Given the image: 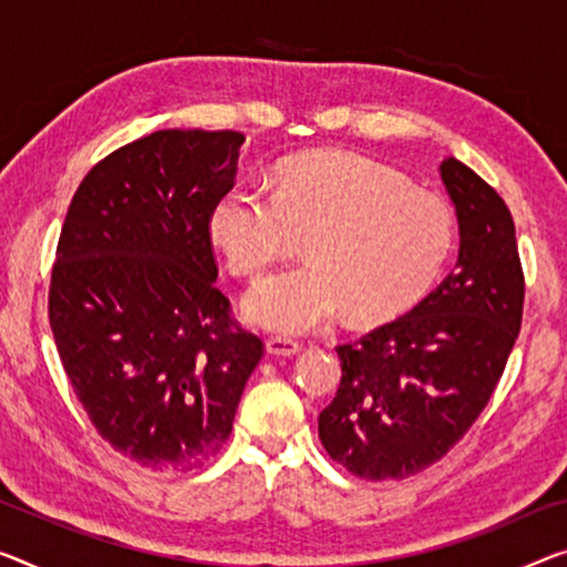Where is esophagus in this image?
Listing matches in <instances>:
<instances>
[{"instance_id":"obj_1","label":"esophagus","mask_w":567,"mask_h":567,"mask_svg":"<svg viewBox=\"0 0 567 567\" xmlns=\"http://www.w3.org/2000/svg\"><path fill=\"white\" fill-rule=\"evenodd\" d=\"M266 352L276 354V357H293L301 352V344L293 342V339H289V337H268Z\"/></svg>"}]
</instances>
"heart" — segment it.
Masks as SVG:
<instances>
[{"label":"heart","mask_w":567,"mask_h":567,"mask_svg":"<svg viewBox=\"0 0 567 567\" xmlns=\"http://www.w3.org/2000/svg\"><path fill=\"white\" fill-rule=\"evenodd\" d=\"M207 228L233 271L248 278L309 238V264L266 278L243 301L254 324L281 334L319 332L347 309L360 324L393 319L429 289L454 248L446 199L352 152L291 156L274 193L228 189Z\"/></svg>","instance_id":"b5f03b06"}]
</instances>
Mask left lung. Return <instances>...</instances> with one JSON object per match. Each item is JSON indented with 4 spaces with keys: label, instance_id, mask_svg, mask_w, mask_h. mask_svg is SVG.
I'll use <instances>...</instances> for the list:
<instances>
[{
    "label": "left lung",
    "instance_id": "obj_1",
    "mask_svg": "<svg viewBox=\"0 0 567 567\" xmlns=\"http://www.w3.org/2000/svg\"><path fill=\"white\" fill-rule=\"evenodd\" d=\"M441 182L458 220V260L403 317L339 344L342 382L319 413L327 454L354 476L405 478L439 461L489 403L522 324L515 223L454 156Z\"/></svg>",
    "mask_w": 567,
    "mask_h": 567
}]
</instances>
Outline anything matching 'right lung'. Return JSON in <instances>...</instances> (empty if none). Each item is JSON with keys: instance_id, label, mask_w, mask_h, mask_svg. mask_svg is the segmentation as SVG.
Listing matches in <instances>:
<instances>
[{"instance_id": "obj_1", "label": "right lung", "mask_w": 567, "mask_h": 567, "mask_svg": "<svg viewBox=\"0 0 567 567\" xmlns=\"http://www.w3.org/2000/svg\"><path fill=\"white\" fill-rule=\"evenodd\" d=\"M238 132L164 128L95 164L68 207L50 327L95 431L156 472H193L233 431L264 342L230 319L210 243Z\"/></svg>"}]
</instances>
